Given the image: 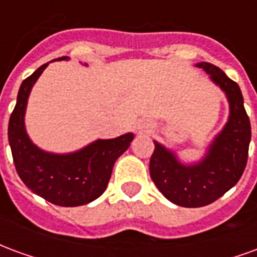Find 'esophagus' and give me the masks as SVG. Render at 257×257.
<instances>
[{
  "mask_svg": "<svg viewBox=\"0 0 257 257\" xmlns=\"http://www.w3.org/2000/svg\"><path fill=\"white\" fill-rule=\"evenodd\" d=\"M140 132H145V134H149L151 131L150 125H143V126H140Z\"/></svg>",
  "mask_w": 257,
  "mask_h": 257,
  "instance_id": "esophagus-1",
  "label": "esophagus"
}]
</instances>
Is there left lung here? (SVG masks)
Segmentation results:
<instances>
[{"label": "left lung", "instance_id": "left-lung-1", "mask_svg": "<svg viewBox=\"0 0 257 257\" xmlns=\"http://www.w3.org/2000/svg\"><path fill=\"white\" fill-rule=\"evenodd\" d=\"M197 67L204 68L224 90L230 104L228 121L197 164L184 165L158 142H154L150 158V176L157 189L171 202L186 208L212 204L237 184L246 167L250 142V122L237 82L213 64L201 62Z\"/></svg>", "mask_w": 257, "mask_h": 257}]
</instances>
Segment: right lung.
<instances>
[{"label":"right lung","mask_w":257,"mask_h":257,"mask_svg":"<svg viewBox=\"0 0 257 257\" xmlns=\"http://www.w3.org/2000/svg\"><path fill=\"white\" fill-rule=\"evenodd\" d=\"M66 56L58 60H64ZM47 64L37 68L22 82L18 100L11 114L8 139L19 178L29 189L59 206H79L104 193L111 178L114 162L134 140V134L115 139L96 140L70 154H53L38 149L25 128L27 99L33 85Z\"/></svg>","instance_id":"right-lung-1"}]
</instances>
